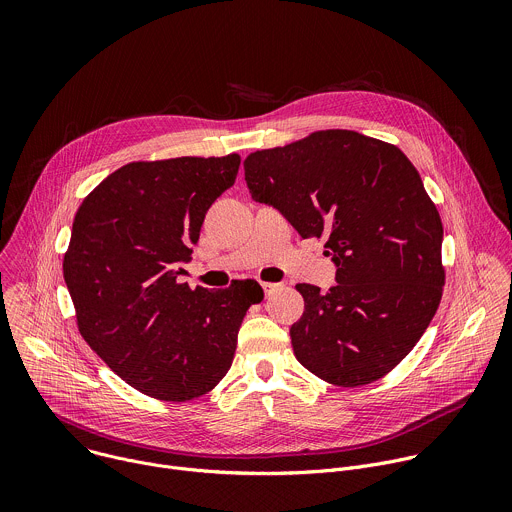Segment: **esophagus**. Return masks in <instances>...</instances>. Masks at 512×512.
<instances>
[{
  "mask_svg": "<svg viewBox=\"0 0 512 512\" xmlns=\"http://www.w3.org/2000/svg\"><path fill=\"white\" fill-rule=\"evenodd\" d=\"M261 287H263V291H265V296H271L273 291H277L281 285H279V283H269V281H265V283H261Z\"/></svg>",
  "mask_w": 512,
  "mask_h": 512,
  "instance_id": "obj_1",
  "label": "esophagus"
}]
</instances>
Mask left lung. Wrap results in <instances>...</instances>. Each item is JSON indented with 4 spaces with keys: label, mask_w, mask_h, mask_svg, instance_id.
Wrapping results in <instances>:
<instances>
[{
    "label": "left lung",
    "mask_w": 512,
    "mask_h": 512,
    "mask_svg": "<svg viewBox=\"0 0 512 512\" xmlns=\"http://www.w3.org/2000/svg\"><path fill=\"white\" fill-rule=\"evenodd\" d=\"M255 202L277 208L302 239L326 237L336 285L298 283L306 308L289 328L316 377L367 385L411 352L442 300L440 212L391 143L348 129L316 131L245 160Z\"/></svg>",
    "instance_id": "1"
}]
</instances>
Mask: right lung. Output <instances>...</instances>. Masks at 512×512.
<instances>
[{"label":"right lung","instance_id":"1","mask_svg":"<svg viewBox=\"0 0 512 512\" xmlns=\"http://www.w3.org/2000/svg\"><path fill=\"white\" fill-rule=\"evenodd\" d=\"M241 158L131 162L81 204L62 261L87 344L127 385L160 401H190L233 364L257 281L227 289L178 283L206 210L235 184Z\"/></svg>","mask_w":512,"mask_h":512}]
</instances>
